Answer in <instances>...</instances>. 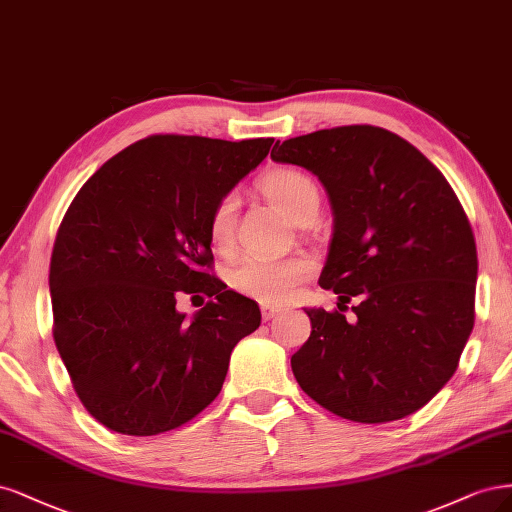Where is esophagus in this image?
I'll use <instances>...</instances> for the list:
<instances>
[{
	"instance_id": "1",
	"label": "esophagus",
	"mask_w": 512,
	"mask_h": 512,
	"mask_svg": "<svg viewBox=\"0 0 512 512\" xmlns=\"http://www.w3.org/2000/svg\"><path fill=\"white\" fill-rule=\"evenodd\" d=\"M278 315H280V308H278V306L261 304V317L266 319V321H270V319H274V317H278Z\"/></svg>"
}]
</instances>
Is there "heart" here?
Listing matches in <instances>:
<instances>
[{"label": "heart", "instance_id": "heart-1", "mask_svg": "<svg viewBox=\"0 0 512 512\" xmlns=\"http://www.w3.org/2000/svg\"><path fill=\"white\" fill-rule=\"evenodd\" d=\"M261 193L283 210L295 223L317 217L321 195L317 183L306 172L295 168H278L259 180ZM238 214V197L225 195L212 208L208 221V238L212 249L221 253L232 249ZM312 272V261L304 255L285 259L246 257L229 272V285L246 298L261 304H280L289 300L302 280Z\"/></svg>", "mask_w": 512, "mask_h": 512}]
</instances>
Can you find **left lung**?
Wrapping results in <instances>:
<instances>
[{
	"mask_svg": "<svg viewBox=\"0 0 512 512\" xmlns=\"http://www.w3.org/2000/svg\"><path fill=\"white\" fill-rule=\"evenodd\" d=\"M274 161L315 174L334 212L319 276L338 308H304L312 332L291 357L295 381L334 415L404 419L455 374L474 327L476 244L447 178L404 138L346 125L276 142Z\"/></svg>",
	"mask_w": 512,
	"mask_h": 512,
	"instance_id": "left-lung-1",
	"label": "left lung"
}]
</instances>
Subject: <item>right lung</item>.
<instances>
[{
	"label": "right lung",
	"instance_id": "obj_1",
	"mask_svg": "<svg viewBox=\"0 0 512 512\" xmlns=\"http://www.w3.org/2000/svg\"><path fill=\"white\" fill-rule=\"evenodd\" d=\"M274 138L151 136L97 170L61 221L51 257L55 344L80 402L108 430L155 436L217 398L259 306L206 272L212 208ZM180 292L211 302L187 320Z\"/></svg>",
	"mask_w": 512,
	"mask_h": 512
}]
</instances>
